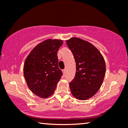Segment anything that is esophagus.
<instances>
[{
	"instance_id": "34e87169",
	"label": "esophagus",
	"mask_w": 128,
	"mask_h": 128,
	"mask_svg": "<svg viewBox=\"0 0 128 128\" xmlns=\"http://www.w3.org/2000/svg\"><path fill=\"white\" fill-rule=\"evenodd\" d=\"M66 69H64V70H63L62 71H63V72H64V73H65V72H66Z\"/></svg>"
}]
</instances>
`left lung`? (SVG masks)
I'll return each instance as SVG.
<instances>
[{
	"instance_id": "1",
	"label": "left lung",
	"mask_w": 128,
	"mask_h": 128,
	"mask_svg": "<svg viewBox=\"0 0 128 128\" xmlns=\"http://www.w3.org/2000/svg\"><path fill=\"white\" fill-rule=\"evenodd\" d=\"M76 62V74L69 83L72 95L86 100L94 95L102 85L106 72L105 62L100 52L87 41L78 38L66 40Z\"/></svg>"
}]
</instances>
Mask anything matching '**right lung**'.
Here are the masks:
<instances>
[{
    "mask_svg": "<svg viewBox=\"0 0 128 128\" xmlns=\"http://www.w3.org/2000/svg\"><path fill=\"white\" fill-rule=\"evenodd\" d=\"M63 40L47 39L33 49L24 64V77L32 92L42 98L55 90L63 75L58 67V51Z\"/></svg>",
    "mask_w": 128,
    "mask_h": 128,
    "instance_id": "right-lung-1",
    "label": "right lung"
}]
</instances>
